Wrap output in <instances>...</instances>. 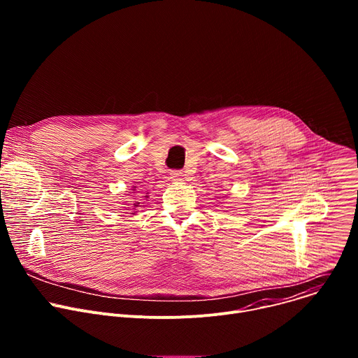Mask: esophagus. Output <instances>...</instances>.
Listing matches in <instances>:
<instances>
[{
	"instance_id": "1",
	"label": "esophagus",
	"mask_w": 358,
	"mask_h": 358,
	"mask_svg": "<svg viewBox=\"0 0 358 358\" xmlns=\"http://www.w3.org/2000/svg\"><path fill=\"white\" fill-rule=\"evenodd\" d=\"M170 177H171L174 181H181L182 177H184V174H182V171H180V170H173V171L170 173Z\"/></svg>"
}]
</instances>
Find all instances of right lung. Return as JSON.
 <instances>
[{
	"instance_id": "obj_1",
	"label": "right lung",
	"mask_w": 358,
	"mask_h": 358,
	"mask_svg": "<svg viewBox=\"0 0 358 358\" xmlns=\"http://www.w3.org/2000/svg\"><path fill=\"white\" fill-rule=\"evenodd\" d=\"M134 188H136V187H134ZM138 203H140V202H136V203H134V207H138Z\"/></svg>"
}]
</instances>
